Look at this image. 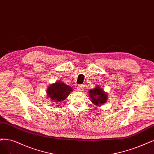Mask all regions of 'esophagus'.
<instances>
[{"mask_svg": "<svg viewBox=\"0 0 154 154\" xmlns=\"http://www.w3.org/2000/svg\"><path fill=\"white\" fill-rule=\"evenodd\" d=\"M84 85L81 84V85H78L77 86V89H79V91H82L84 90Z\"/></svg>", "mask_w": 154, "mask_h": 154, "instance_id": "esophagus-1", "label": "esophagus"}]
</instances>
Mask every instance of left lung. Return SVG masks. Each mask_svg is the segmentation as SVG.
<instances>
[{
    "label": "left lung",
    "instance_id": "left-lung-1",
    "mask_svg": "<svg viewBox=\"0 0 154 154\" xmlns=\"http://www.w3.org/2000/svg\"><path fill=\"white\" fill-rule=\"evenodd\" d=\"M89 96L94 106H102L106 103L108 99V94L100 86L89 91Z\"/></svg>",
    "mask_w": 154,
    "mask_h": 154
}]
</instances>
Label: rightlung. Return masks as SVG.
Instances as JSON below:
<instances>
[{
    "label": "right lung",
    "instance_id": "1",
    "mask_svg": "<svg viewBox=\"0 0 154 154\" xmlns=\"http://www.w3.org/2000/svg\"><path fill=\"white\" fill-rule=\"evenodd\" d=\"M73 91L72 88L69 85L65 84L63 82L58 81L55 83L51 84L47 89V96L51 101H53V105L57 104L65 100L67 96Z\"/></svg>",
    "mask_w": 154,
    "mask_h": 154
}]
</instances>
